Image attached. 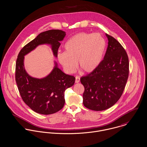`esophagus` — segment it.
<instances>
[{
    "instance_id": "34e87169",
    "label": "esophagus",
    "mask_w": 147,
    "mask_h": 147,
    "mask_svg": "<svg viewBox=\"0 0 147 147\" xmlns=\"http://www.w3.org/2000/svg\"><path fill=\"white\" fill-rule=\"evenodd\" d=\"M80 79L79 76H76V79H75V82L76 83H79L80 82Z\"/></svg>"
}]
</instances>
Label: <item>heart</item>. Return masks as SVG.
I'll use <instances>...</instances> for the list:
<instances>
[{
  "instance_id": "obj_1",
  "label": "heart",
  "mask_w": 147,
  "mask_h": 147,
  "mask_svg": "<svg viewBox=\"0 0 147 147\" xmlns=\"http://www.w3.org/2000/svg\"><path fill=\"white\" fill-rule=\"evenodd\" d=\"M64 47L65 52L58 53L57 58L67 73L75 71L78 61L82 71L90 73L101 63L106 41L99 33L81 32L67 40Z\"/></svg>"
}]
</instances>
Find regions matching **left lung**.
<instances>
[{
    "label": "left lung",
    "mask_w": 147,
    "mask_h": 147,
    "mask_svg": "<svg viewBox=\"0 0 147 147\" xmlns=\"http://www.w3.org/2000/svg\"><path fill=\"white\" fill-rule=\"evenodd\" d=\"M108 40L103 59L93 72L80 79L85 88L83 104L93 111H103L113 106L123 93L129 76V63L126 52L113 37Z\"/></svg>",
    "instance_id": "8db88e82"
}]
</instances>
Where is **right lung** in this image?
Returning a JSON list of instances; mask_svg holds the SVG:
<instances>
[{
  "label": "right lung",
  "mask_w": 147,
  "mask_h": 147,
  "mask_svg": "<svg viewBox=\"0 0 147 147\" xmlns=\"http://www.w3.org/2000/svg\"><path fill=\"white\" fill-rule=\"evenodd\" d=\"M66 32L59 30H50L41 32L27 44L18 55L16 64V81L24 102L34 112L51 115L61 110L65 105V92L74 85L75 78L65 74L55 66L46 77L38 79L30 76L24 67L25 55L42 44L51 45L55 57Z\"/></svg>",
  "instance_id": "obj_1"
}]
</instances>
